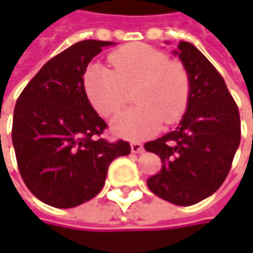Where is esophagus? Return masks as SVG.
<instances>
[{"mask_svg": "<svg viewBox=\"0 0 253 253\" xmlns=\"http://www.w3.org/2000/svg\"><path fill=\"white\" fill-rule=\"evenodd\" d=\"M130 149H131L133 154H140V152H143V145L139 143V142H131L130 143Z\"/></svg>", "mask_w": 253, "mask_h": 253, "instance_id": "esophagus-1", "label": "esophagus"}]
</instances>
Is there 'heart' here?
<instances>
[{
    "label": "heart",
    "mask_w": 253,
    "mask_h": 253,
    "mask_svg": "<svg viewBox=\"0 0 253 253\" xmlns=\"http://www.w3.org/2000/svg\"><path fill=\"white\" fill-rule=\"evenodd\" d=\"M111 69L93 63L83 73V89L92 107L104 117L117 114L126 104V90L137 84V107L117 116L111 127L126 139L154 134L164 122L181 119L190 96V76L183 63L146 43H130L110 54Z\"/></svg>",
    "instance_id": "1"
}]
</instances>
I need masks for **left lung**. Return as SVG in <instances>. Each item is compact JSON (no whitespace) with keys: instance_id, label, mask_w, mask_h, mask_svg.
Listing matches in <instances>:
<instances>
[{"instance_id":"1","label":"left lung","mask_w":253,"mask_h":253,"mask_svg":"<svg viewBox=\"0 0 253 253\" xmlns=\"http://www.w3.org/2000/svg\"><path fill=\"white\" fill-rule=\"evenodd\" d=\"M177 48L190 76L187 110L173 131L145 143L163 163L146 184L161 199L187 207L211 196L226 180L240 143V116L210 60L190 42L181 41Z\"/></svg>"}]
</instances>
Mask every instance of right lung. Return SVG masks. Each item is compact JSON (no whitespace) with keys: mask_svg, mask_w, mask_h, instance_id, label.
Wrapping results in <instances>:
<instances>
[{"mask_svg":"<svg viewBox=\"0 0 253 253\" xmlns=\"http://www.w3.org/2000/svg\"><path fill=\"white\" fill-rule=\"evenodd\" d=\"M105 41H82L51 58L20 93L13 146L27 189L55 208H73L104 187L110 164L130 154L125 140L98 137L107 123L92 108L83 73Z\"/></svg>","mask_w":253,"mask_h":253,"instance_id":"obj_1","label":"right lung"}]
</instances>
